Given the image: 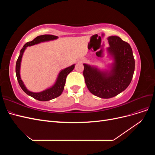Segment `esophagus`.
<instances>
[{"instance_id": "1", "label": "esophagus", "mask_w": 155, "mask_h": 155, "mask_svg": "<svg viewBox=\"0 0 155 155\" xmlns=\"http://www.w3.org/2000/svg\"><path fill=\"white\" fill-rule=\"evenodd\" d=\"M85 61V60H84V59H82V60H81V61H80V62H81V63H82V62H83V61Z\"/></svg>"}]
</instances>
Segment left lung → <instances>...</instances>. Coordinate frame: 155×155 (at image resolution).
<instances>
[{"label": "left lung", "mask_w": 155, "mask_h": 155, "mask_svg": "<svg viewBox=\"0 0 155 155\" xmlns=\"http://www.w3.org/2000/svg\"><path fill=\"white\" fill-rule=\"evenodd\" d=\"M107 40L110 46L107 52L113 61L109 64V70L83 64V76L88 91L105 99L117 96L128 87L135 67L133 50L129 43L118 36H109Z\"/></svg>", "instance_id": "1"}]
</instances>
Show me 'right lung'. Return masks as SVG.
<instances>
[{
	"label": "right lung",
	"instance_id": "add662e5",
	"mask_svg": "<svg viewBox=\"0 0 155 155\" xmlns=\"http://www.w3.org/2000/svg\"><path fill=\"white\" fill-rule=\"evenodd\" d=\"M58 39V36L52 35H42L37 36V37L30 42H28L24 46H23L22 48L20 51V55L18 56L17 61L16 62V67H15V72H16V76L17 80L19 84L20 87L22 89L26 94H27L28 96L35 98V100L42 101H49L54 98L59 96L61 94L63 90L64 87L65 85V82H66V78L69 73L71 72L74 70L75 67V64L71 65L66 68L63 69L59 72L58 78L56 79L55 82L52 86L50 87L45 89V91H43L39 92H34L28 90L26 87L25 85L22 81L21 75H20V69H21V61L23 54H24L25 50L27 48L28 46H31L39 44L41 43H43V42H47L50 41H54Z\"/></svg>",
	"mask_w": 155,
	"mask_h": 155
}]
</instances>
